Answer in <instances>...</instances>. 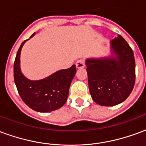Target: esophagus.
I'll use <instances>...</instances> for the list:
<instances>
[{
	"mask_svg": "<svg viewBox=\"0 0 146 146\" xmlns=\"http://www.w3.org/2000/svg\"><path fill=\"white\" fill-rule=\"evenodd\" d=\"M76 68H84V67L85 66V62H84V59H80L76 62Z\"/></svg>",
	"mask_w": 146,
	"mask_h": 146,
	"instance_id": "1",
	"label": "esophagus"
}]
</instances>
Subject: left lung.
Here are the masks:
<instances>
[{"instance_id":"1","label":"left lung","mask_w":146,"mask_h":146,"mask_svg":"<svg viewBox=\"0 0 146 146\" xmlns=\"http://www.w3.org/2000/svg\"><path fill=\"white\" fill-rule=\"evenodd\" d=\"M112 56L86 60L92 99L100 106H113L125 101L134 88V53L120 35L111 40Z\"/></svg>"}]
</instances>
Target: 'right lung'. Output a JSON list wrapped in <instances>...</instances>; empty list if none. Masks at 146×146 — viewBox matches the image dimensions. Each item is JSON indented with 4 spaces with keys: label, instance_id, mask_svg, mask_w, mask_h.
I'll return each mask as SVG.
<instances>
[{
    "label": "right lung",
    "instance_id": "right-lung-1",
    "mask_svg": "<svg viewBox=\"0 0 146 146\" xmlns=\"http://www.w3.org/2000/svg\"><path fill=\"white\" fill-rule=\"evenodd\" d=\"M35 34L33 33L30 38ZM23 41L18 50L14 62V80L21 98L32 110L48 113L61 108L67 101L70 84L76 72V66L61 70L47 78L30 80L21 72L20 53Z\"/></svg>",
    "mask_w": 146,
    "mask_h": 146
}]
</instances>
